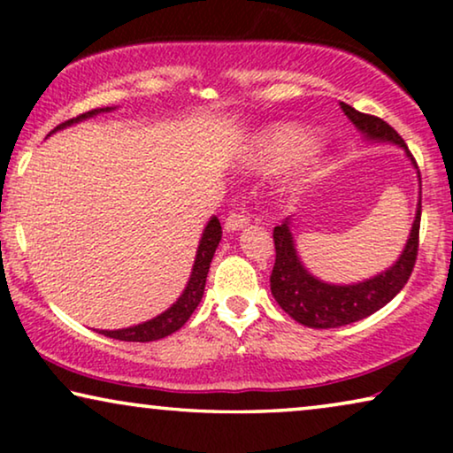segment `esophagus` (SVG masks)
<instances>
[{
    "label": "esophagus",
    "mask_w": 453,
    "mask_h": 453,
    "mask_svg": "<svg viewBox=\"0 0 453 453\" xmlns=\"http://www.w3.org/2000/svg\"><path fill=\"white\" fill-rule=\"evenodd\" d=\"M250 225V219L243 212H237V214H228L226 220H225V231L226 233H234V231H241V228H245Z\"/></svg>",
    "instance_id": "esophagus-1"
}]
</instances>
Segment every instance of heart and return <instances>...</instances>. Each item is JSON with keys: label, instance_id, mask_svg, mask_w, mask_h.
I'll list each match as a JSON object with an SVG mask.
<instances>
[{"label": "heart", "instance_id": "1", "mask_svg": "<svg viewBox=\"0 0 453 453\" xmlns=\"http://www.w3.org/2000/svg\"><path fill=\"white\" fill-rule=\"evenodd\" d=\"M318 146V138L311 129L301 126H278L262 135L253 148L250 163L256 169H282L305 160Z\"/></svg>", "mask_w": 453, "mask_h": 453}]
</instances>
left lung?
Wrapping results in <instances>:
<instances>
[{
  "label": "left lung",
  "mask_w": 453,
  "mask_h": 453,
  "mask_svg": "<svg viewBox=\"0 0 453 453\" xmlns=\"http://www.w3.org/2000/svg\"><path fill=\"white\" fill-rule=\"evenodd\" d=\"M344 115L355 123V127L371 142H389L404 148L406 157L417 169L418 181L420 173L414 157L408 150L404 140L392 126L375 115L361 113L350 104L340 103ZM418 228H420V202L414 216L411 234L404 245V251L389 265L386 272L357 284H327L315 278L305 265H303L299 253L295 247V237L290 233L288 219L282 225L274 226V247L276 262L270 276V288L278 305L287 311L290 318L307 327L315 330H327V327L349 326L352 321L369 318L371 313L380 311L388 305L395 295L404 288L408 278L412 274L414 262L418 253Z\"/></svg>",
  "instance_id": "left-lung-1"
}]
</instances>
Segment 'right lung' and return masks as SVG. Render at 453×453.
Listing matches in <instances>:
<instances>
[{
  "instance_id": "1",
  "label": "right lung",
  "mask_w": 453,
  "mask_h": 453,
  "mask_svg": "<svg viewBox=\"0 0 453 453\" xmlns=\"http://www.w3.org/2000/svg\"><path fill=\"white\" fill-rule=\"evenodd\" d=\"M107 111H113V107H104V109H92L88 113H82L73 119L59 123L53 132L58 129H64L67 126H73V123L90 119L98 113H107ZM222 237V226L216 216L208 220L206 228H203L200 245H197L196 251V262L194 268H191V276L189 282L185 290L181 293V296L173 303V305L163 311L160 315H157L154 319H148L144 324L132 326V327H123V330H101L98 334H104V336L115 338V340H126V342H152V340H160L165 336H171L173 332H177L185 321L191 318V313L196 311V307L200 305L202 296H203V287H206V276L210 270V262H212L216 247L220 243Z\"/></svg>"
}]
</instances>
